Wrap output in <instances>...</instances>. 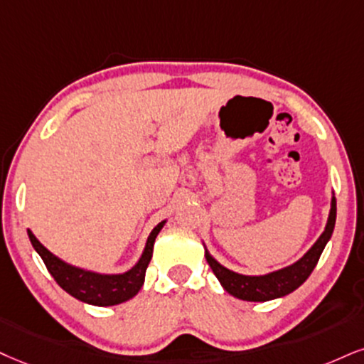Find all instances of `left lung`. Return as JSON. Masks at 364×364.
<instances>
[{
	"instance_id": "left-lung-1",
	"label": "left lung",
	"mask_w": 364,
	"mask_h": 364,
	"mask_svg": "<svg viewBox=\"0 0 364 364\" xmlns=\"http://www.w3.org/2000/svg\"><path fill=\"white\" fill-rule=\"evenodd\" d=\"M336 224V197L331 200V213L329 219H327L326 230L322 232L319 240L314 243L311 250L304 255L299 262H295L290 267L282 268V270L272 272L268 275L262 277H248L240 275V273L228 270L223 264H219L210 255L205 251V259H208L210 270L221 282L224 290L228 294L235 295V297L241 300H248V302H267V300H273L278 297L289 295L290 291L299 289L304 282L307 280L314 268H316L317 262H319L322 251H324L327 241L331 240L334 231Z\"/></svg>"
}]
</instances>
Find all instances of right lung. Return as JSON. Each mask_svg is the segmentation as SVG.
Instances as JSON below:
<instances>
[{"label": "right lung", "instance_id": "1", "mask_svg": "<svg viewBox=\"0 0 364 364\" xmlns=\"http://www.w3.org/2000/svg\"><path fill=\"white\" fill-rule=\"evenodd\" d=\"M165 221H161L159 226L154 228V231L148 236L145 251H143L140 262H138L132 270L121 275H101V273H94L82 270V268H75L73 264H67L62 259H58L55 255H52L40 241L35 237L33 232L28 230V237L37 250L40 258L43 259L45 267L50 272L53 280L64 289L67 294L73 297L82 300V302L91 304V306H116V304L127 302L141 289L143 282H145V273L150 263L151 255H154V243L155 237L159 235Z\"/></svg>", "mask_w": 364, "mask_h": 364}]
</instances>
